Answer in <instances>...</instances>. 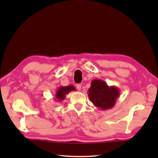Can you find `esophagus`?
I'll return each mask as SVG.
<instances>
[{
  "label": "esophagus",
  "mask_w": 158,
  "mask_h": 158,
  "mask_svg": "<svg viewBox=\"0 0 158 158\" xmlns=\"http://www.w3.org/2000/svg\"><path fill=\"white\" fill-rule=\"evenodd\" d=\"M76 88H77V89L78 90H81V85L79 84H77L76 85Z\"/></svg>",
  "instance_id": "esophagus-1"
}]
</instances>
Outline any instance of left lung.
Returning <instances> with one entry per match:
<instances>
[{"mask_svg":"<svg viewBox=\"0 0 158 158\" xmlns=\"http://www.w3.org/2000/svg\"><path fill=\"white\" fill-rule=\"evenodd\" d=\"M89 89L88 95L90 102L100 110H108L116 103L120 95V90L114 85L109 86L105 81L93 79Z\"/></svg>","mask_w":158,"mask_h":158,"instance_id":"8db88e82","label":"left lung"}]
</instances>
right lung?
Returning a JSON list of instances; mask_svg holds the SVG:
<instances>
[{
    "label": "right lung",
    "mask_w": 158,
    "mask_h": 158,
    "mask_svg": "<svg viewBox=\"0 0 158 158\" xmlns=\"http://www.w3.org/2000/svg\"><path fill=\"white\" fill-rule=\"evenodd\" d=\"M76 89L75 87L73 85H67V86H60L58 87L57 89L56 92L54 100L61 102L63 101L64 99L65 98V95L70 91H73V90H75Z\"/></svg>",
    "instance_id": "add662e5"
}]
</instances>
